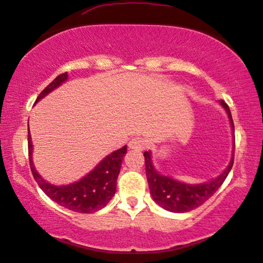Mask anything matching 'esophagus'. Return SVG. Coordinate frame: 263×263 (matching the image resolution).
I'll list each match as a JSON object with an SVG mask.
<instances>
[{
  "label": "esophagus",
  "mask_w": 263,
  "mask_h": 263,
  "mask_svg": "<svg viewBox=\"0 0 263 263\" xmlns=\"http://www.w3.org/2000/svg\"><path fill=\"white\" fill-rule=\"evenodd\" d=\"M128 147L135 150H144L146 147V140L142 137H135L128 143Z\"/></svg>",
  "instance_id": "esophagus-1"
}]
</instances>
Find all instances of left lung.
Returning <instances> with one entry per match:
<instances>
[{
  "instance_id": "obj_1",
  "label": "left lung",
  "mask_w": 263,
  "mask_h": 263,
  "mask_svg": "<svg viewBox=\"0 0 263 263\" xmlns=\"http://www.w3.org/2000/svg\"><path fill=\"white\" fill-rule=\"evenodd\" d=\"M220 105L223 106L225 112H227L232 131H234L235 127L230 108L224 101H220ZM144 160H145L146 179L147 183H149L151 197L164 210L176 213L188 212V211L197 209V207L204 204L206 200H209L218 191V188L223 184L229 173H230L232 165H234V155H232L230 163L216 179L200 184H188L174 180L173 177L158 174L154 167L150 151L144 153Z\"/></svg>"
}]
</instances>
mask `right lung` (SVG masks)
I'll return each mask as SVG.
<instances>
[{
	"instance_id": "add662e5",
	"label": "right lung",
	"mask_w": 263,
	"mask_h": 263,
	"mask_svg": "<svg viewBox=\"0 0 263 263\" xmlns=\"http://www.w3.org/2000/svg\"><path fill=\"white\" fill-rule=\"evenodd\" d=\"M68 80V72L57 76L42 93L36 98L38 102L40 99L46 96L56 89L62 83ZM126 145L121 149L114 151L106 156L91 172L77 182L66 184V186H54L43 179L36 172L32 161V138L28 131V156L29 167H31L33 177L50 199L65 209L79 213H93L101 210L108 204L114 197L117 190V179L120 173L123 158L126 154Z\"/></svg>"
}]
</instances>
